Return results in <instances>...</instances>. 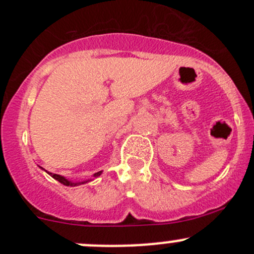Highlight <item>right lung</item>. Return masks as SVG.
<instances>
[{
	"mask_svg": "<svg viewBox=\"0 0 254 254\" xmlns=\"http://www.w3.org/2000/svg\"><path fill=\"white\" fill-rule=\"evenodd\" d=\"M40 168H42V167H40ZM42 170H44V168H42ZM48 173H49V172H48ZM101 173H102V172L94 173V177L101 176ZM49 175L53 177L54 179H56V181L60 182L61 184H64V186H67V187H76V186H79V184H84V183H87V182H88V181H83V182H71V181H68V179H66L65 177H63V176H60V175H54V173H49Z\"/></svg>",
	"mask_w": 254,
	"mask_h": 254,
	"instance_id": "obj_1",
	"label": "right lung"
}]
</instances>
